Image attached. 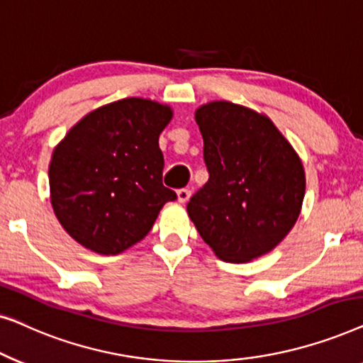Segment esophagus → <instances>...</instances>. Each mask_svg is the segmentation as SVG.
Masks as SVG:
<instances>
[{
  "instance_id": "1",
  "label": "esophagus",
  "mask_w": 363,
  "mask_h": 363,
  "mask_svg": "<svg viewBox=\"0 0 363 363\" xmlns=\"http://www.w3.org/2000/svg\"><path fill=\"white\" fill-rule=\"evenodd\" d=\"M177 196H178V201H180V203H186L188 200H190L191 191L188 190V188H182V190L177 191Z\"/></svg>"
}]
</instances>
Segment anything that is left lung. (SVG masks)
Here are the masks:
<instances>
[{"label": "left lung", "mask_w": 363, "mask_h": 363, "mask_svg": "<svg viewBox=\"0 0 363 363\" xmlns=\"http://www.w3.org/2000/svg\"><path fill=\"white\" fill-rule=\"evenodd\" d=\"M210 178L188 201L203 241L228 262H246L279 245L299 218L302 162L262 113L226 101L195 113Z\"/></svg>", "instance_id": "obj_1"}]
</instances>
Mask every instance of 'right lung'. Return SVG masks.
<instances>
[{"label": "right lung", "mask_w": 363, "mask_h": 363, "mask_svg": "<svg viewBox=\"0 0 363 363\" xmlns=\"http://www.w3.org/2000/svg\"><path fill=\"white\" fill-rule=\"evenodd\" d=\"M172 108L140 97L107 104L79 121L49 163L51 205L79 245L118 255L143 240L177 193L163 186L158 137Z\"/></svg>", "instance_id": "1"}]
</instances>
